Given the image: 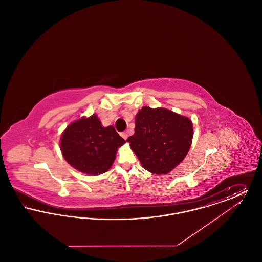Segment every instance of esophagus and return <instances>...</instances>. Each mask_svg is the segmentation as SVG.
<instances>
[{"label":"esophagus","mask_w":262,"mask_h":262,"mask_svg":"<svg viewBox=\"0 0 262 262\" xmlns=\"http://www.w3.org/2000/svg\"><path fill=\"white\" fill-rule=\"evenodd\" d=\"M121 136H122V137H123L125 140H126V139H127V137H128L127 132H124V133H122V134H121Z\"/></svg>","instance_id":"34e87169"}]
</instances>
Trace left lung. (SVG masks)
Here are the masks:
<instances>
[{
	"instance_id": "1",
	"label": "left lung",
	"mask_w": 262,
	"mask_h": 262,
	"mask_svg": "<svg viewBox=\"0 0 262 262\" xmlns=\"http://www.w3.org/2000/svg\"><path fill=\"white\" fill-rule=\"evenodd\" d=\"M193 137L190 119L166 108L142 107L128 137L142 167L154 174L170 173L187 156Z\"/></svg>"
}]
</instances>
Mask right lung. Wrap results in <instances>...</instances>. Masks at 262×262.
Here are the masks:
<instances>
[{
    "label": "right lung",
    "instance_id": "obj_1",
    "mask_svg": "<svg viewBox=\"0 0 262 262\" xmlns=\"http://www.w3.org/2000/svg\"><path fill=\"white\" fill-rule=\"evenodd\" d=\"M125 142L113 125L103 126L98 116L93 114L66 127L60 147L66 161L75 170L97 176L112 167L117 151Z\"/></svg>",
    "mask_w": 262,
    "mask_h": 262
}]
</instances>
